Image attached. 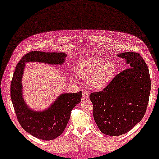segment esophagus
I'll list each match as a JSON object with an SVG mask.
<instances>
[{"instance_id": "obj_1", "label": "esophagus", "mask_w": 159, "mask_h": 159, "mask_svg": "<svg viewBox=\"0 0 159 159\" xmlns=\"http://www.w3.org/2000/svg\"><path fill=\"white\" fill-rule=\"evenodd\" d=\"M82 96H83V99H86V98H89V93L86 92H83V94H82Z\"/></svg>"}]
</instances>
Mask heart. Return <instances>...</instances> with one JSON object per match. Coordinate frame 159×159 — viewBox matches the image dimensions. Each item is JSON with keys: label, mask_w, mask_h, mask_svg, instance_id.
Returning a JSON list of instances; mask_svg holds the SVG:
<instances>
[{"label": "heart", "mask_w": 159, "mask_h": 159, "mask_svg": "<svg viewBox=\"0 0 159 159\" xmlns=\"http://www.w3.org/2000/svg\"><path fill=\"white\" fill-rule=\"evenodd\" d=\"M116 66L112 62H105L98 58H87L77 64L76 72L83 79L87 80L89 86L93 89L104 88L116 74Z\"/></svg>", "instance_id": "obj_1"}]
</instances>
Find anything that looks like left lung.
Returning a JSON list of instances; mask_svg holds the SVG:
<instances>
[{"label":"left lung","mask_w":159,"mask_h":159,"mask_svg":"<svg viewBox=\"0 0 159 159\" xmlns=\"http://www.w3.org/2000/svg\"><path fill=\"white\" fill-rule=\"evenodd\" d=\"M118 57L126 59L130 67L117 74L102 91L89 95L94 120L109 136L126 133L142 120L151 89L149 70L139 53L124 52Z\"/></svg>","instance_id":"obj_1"}]
</instances>
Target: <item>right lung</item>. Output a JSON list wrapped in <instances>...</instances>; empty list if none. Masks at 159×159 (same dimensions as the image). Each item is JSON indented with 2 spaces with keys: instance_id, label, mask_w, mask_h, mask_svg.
I'll return each mask as SVG.
<instances>
[{
  "instance_id": "right-lung-1",
  "label": "right lung",
  "mask_w": 159,
  "mask_h": 159,
  "mask_svg": "<svg viewBox=\"0 0 159 159\" xmlns=\"http://www.w3.org/2000/svg\"><path fill=\"white\" fill-rule=\"evenodd\" d=\"M63 52L31 51L26 53L17 64L11 83V98L17 119L27 133L38 139L50 141L63 133L68 123L72 109L81 100L82 92L63 93L48 110L34 112L26 105L22 96V76L25 63L42 62L49 64L64 63Z\"/></svg>"
}]
</instances>
